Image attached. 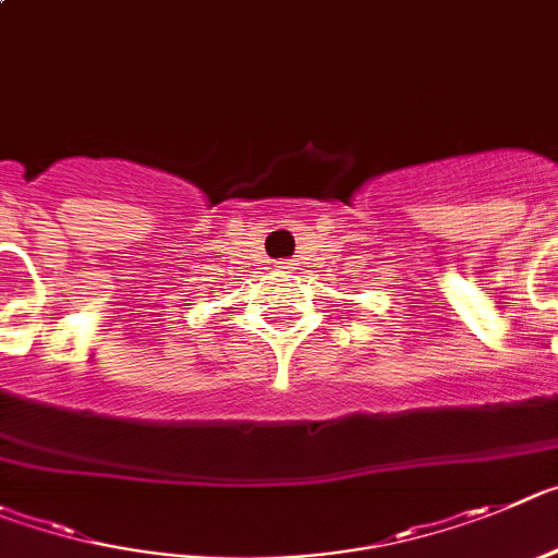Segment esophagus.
<instances>
[{
  "label": "esophagus",
  "mask_w": 558,
  "mask_h": 558,
  "mask_svg": "<svg viewBox=\"0 0 558 558\" xmlns=\"http://www.w3.org/2000/svg\"><path fill=\"white\" fill-rule=\"evenodd\" d=\"M283 269H298V264L294 260H283Z\"/></svg>",
  "instance_id": "34e87169"
}]
</instances>
